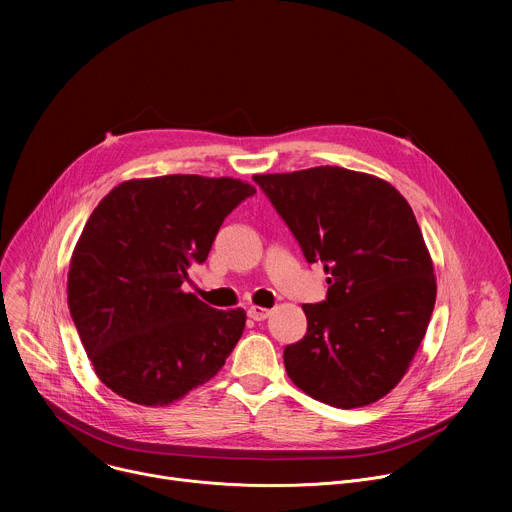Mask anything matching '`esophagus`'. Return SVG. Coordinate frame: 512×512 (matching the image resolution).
<instances>
[{
    "mask_svg": "<svg viewBox=\"0 0 512 512\" xmlns=\"http://www.w3.org/2000/svg\"><path fill=\"white\" fill-rule=\"evenodd\" d=\"M247 314H249V318L255 320V322H263V320H267V318L271 316V310H265V308H259V306H251V308L247 310Z\"/></svg>",
    "mask_w": 512,
    "mask_h": 512,
    "instance_id": "1",
    "label": "esophagus"
}]
</instances>
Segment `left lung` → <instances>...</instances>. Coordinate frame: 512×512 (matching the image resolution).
Returning <instances> with one entry per match:
<instances>
[{
  "mask_svg": "<svg viewBox=\"0 0 512 512\" xmlns=\"http://www.w3.org/2000/svg\"><path fill=\"white\" fill-rule=\"evenodd\" d=\"M253 180L326 271V300L302 306L306 336L283 350L289 379L338 409L379 401L407 373L435 304L411 206L389 182L338 166Z\"/></svg>",
  "mask_w": 512,
  "mask_h": 512,
  "instance_id": "left-lung-1",
  "label": "left lung"
}]
</instances>
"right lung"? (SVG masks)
I'll use <instances>...</instances> for the list:
<instances>
[{"label":"right lung","instance_id":"right-lung-1","mask_svg":"<svg viewBox=\"0 0 512 512\" xmlns=\"http://www.w3.org/2000/svg\"><path fill=\"white\" fill-rule=\"evenodd\" d=\"M255 188L172 174L127 180L93 210L72 251L68 308L99 381L119 397L170 405L223 369L245 312L184 294L225 218Z\"/></svg>","mask_w":512,"mask_h":512}]
</instances>
